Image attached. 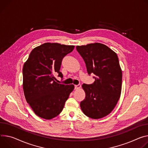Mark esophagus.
<instances>
[{"mask_svg":"<svg viewBox=\"0 0 148 148\" xmlns=\"http://www.w3.org/2000/svg\"><path fill=\"white\" fill-rule=\"evenodd\" d=\"M81 87H82L81 84H77V85H75L74 86L75 89H79V88H81Z\"/></svg>","mask_w":148,"mask_h":148,"instance_id":"34e87169","label":"esophagus"}]
</instances>
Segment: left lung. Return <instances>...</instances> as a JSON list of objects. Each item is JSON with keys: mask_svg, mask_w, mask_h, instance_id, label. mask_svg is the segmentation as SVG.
I'll list each match as a JSON object with an SVG mask.
<instances>
[{"mask_svg": "<svg viewBox=\"0 0 148 148\" xmlns=\"http://www.w3.org/2000/svg\"><path fill=\"white\" fill-rule=\"evenodd\" d=\"M76 49L86 63L88 74L95 75L92 84L82 85L86 97L80 107L91 119L105 117L114 109L122 90V73L118 57L100 43L77 46Z\"/></svg>", "mask_w": 148, "mask_h": 148, "instance_id": "obj_1", "label": "left lung"}]
</instances>
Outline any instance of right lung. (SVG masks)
<instances>
[{
  "label": "right lung",
  "instance_id": "obj_1",
  "mask_svg": "<svg viewBox=\"0 0 148 148\" xmlns=\"http://www.w3.org/2000/svg\"><path fill=\"white\" fill-rule=\"evenodd\" d=\"M74 45L45 43L35 48L23 67V88L26 101L35 113L45 119L57 116L74 90L73 84L58 83L54 75L60 71L63 58Z\"/></svg>",
  "mask_w": 148,
  "mask_h": 148
}]
</instances>
